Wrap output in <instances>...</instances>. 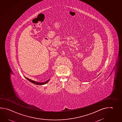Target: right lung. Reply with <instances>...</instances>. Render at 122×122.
Listing matches in <instances>:
<instances>
[{"label": "right lung", "mask_w": 122, "mask_h": 122, "mask_svg": "<svg viewBox=\"0 0 122 122\" xmlns=\"http://www.w3.org/2000/svg\"><path fill=\"white\" fill-rule=\"evenodd\" d=\"M25 78H26L27 80H28L29 81H30V82H32V83L38 85H42L45 84L47 83L48 82H49V81L50 80H47V81H46V82H36V81H33V80L29 79L28 78H26V77H25Z\"/></svg>", "instance_id": "obj_1"}]
</instances>
